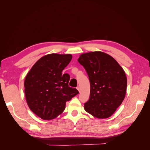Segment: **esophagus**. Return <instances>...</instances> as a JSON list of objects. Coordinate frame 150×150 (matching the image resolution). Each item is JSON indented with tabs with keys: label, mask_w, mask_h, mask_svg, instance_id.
<instances>
[{
	"label": "esophagus",
	"mask_w": 150,
	"mask_h": 150,
	"mask_svg": "<svg viewBox=\"0 0 150 150\" xmlns=\"http://www.w3.org/2000/svg\"><path fill=\"white\" fill-rule=\"evenodd\" d=\"M77 90L79 91V92H80L81 91V88H80V87H79V86H78L77 88Z\"/></svg>",
	"instance_id": "obj_1"
}]
</instances>
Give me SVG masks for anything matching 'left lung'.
I'll use <instances>...</instances> for the list:
<instances>
[{
	"mask_svg": "<svg viewBox=\"0 0 150 150\" xmlns=\"http://www.w3.org/2000/svg\"><path fill=\"white\" fill-rule=\"evenodd\" d=\"M79 62L86 71L90 95L84 110L98 119H106L115 113L124 99L127 78L119 64L102 52L81 54Z\"/></svg>",
	"mask_w": 150,
	"mask_h": 150,
	"instance_id": "left-lung-1",
	"label": "left lung"
}]
</instances>
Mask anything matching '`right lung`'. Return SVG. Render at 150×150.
Masks as SVG:
<instances>
[{
    "instance_id": "right-lung-1",
    "label": "right lung",
    "mask_w": 150,
    "mask_h": 150,
    "mask_svg": "<svg viewBox=\"0 0 150 150\" xmlns=\"http://www.w3.org/2000/svg\"><path fill=\"white\" fill-rule=\"evenodd\" d=\"M71 54L52 53L38 60L24 81V93L30 109L43 120H52L65 109L66 103L79 93L69 87V75L62 74Z\"/></svg>"
}]
</instances>
